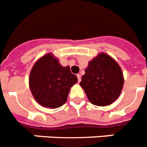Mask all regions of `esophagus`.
I'll use <instances>...</instances> for the list:
<instances>
[{"mask_svg":"<svg viewBox=\"0 0 147 147\" xmlns=\"http://www.w3.org/2000/svg\"><path fill=\"white\" fill-rule=\"evenodd\" d=\"M76 76H77V79H78V82H80L81 81V75L78 74L76 75Z\"/></svg>","mask_w":147,"mask_h":147,"instance_id":"1","label":"esophagus"}]
</instances>
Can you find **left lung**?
Segmentation results:
<instances>
[{
	"label": "left lung",
	"instance_id": "1",
	"mask_svg": "<svg viewBox=\"0 0 147 147\" xmlns=\"http://www.w3.org/2000/svg\"><path fill=\"white\" fill-rule=\"evenodd\" d=\"M80 85L92 104L107 106L121 94L124 77L118 63L110 55L101 53L88 62Z\"/></svg>",
	"mask_w": 147,
	"mask_h": 147
}]
</instances>
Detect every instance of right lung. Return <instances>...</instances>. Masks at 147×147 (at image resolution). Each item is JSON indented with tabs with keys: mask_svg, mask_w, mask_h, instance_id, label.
I'll list each match as a JSON object with an SVG mask.
<instances>
[{
	"mask_svg": "<svg viewBox=\"0 0 147 147\" xmlns=\"http://www.w3.org/2000/svg\"><path fill=\"white\" fill-rule=\"evenodd\" d=\"M78 81L70 67H63L52 53L41 57L31 69L29 86L41 106L58 108L65 104L71 87Z\"/></svg>",
	"mask_w": 147,
	"mask_h": 147,
	"instance_id": "right-lung-1",
	"label": "right lung"
}]
</instances>
